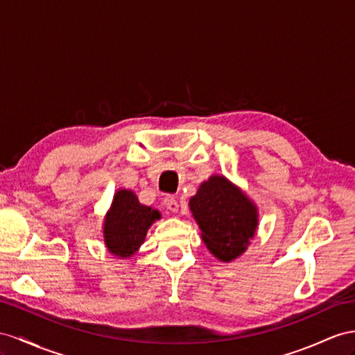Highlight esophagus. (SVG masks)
Wrapping results in <instances>:
<instances>
[{
	"instance_id": "34e87169",
	"label": "esophagus",
	"mask_w": 355,
	"mask_h": 355,
	"mask_svg": "<svg viewBox=\"0 0 355 355\" xmlns=\"http://www.w3.org/2000/svg\"><path fill=\"white\" fill-rule=\"evenodd\" d=\"M165 207L168 208V210H169L171 213H177L178 208H180V204H178V201H177V198L172 196V195L166 196V198H165Z\"/></svg>"
}]
</instances>
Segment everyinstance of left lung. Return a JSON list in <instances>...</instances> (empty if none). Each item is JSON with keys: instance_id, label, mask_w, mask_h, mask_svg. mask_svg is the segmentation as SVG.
I'll return each instance as SVG.
<instances>
[{"instance_id": "obj_1", "label": "left lung", "mask_w": 355, "mask_h": 355, "mask_svg": "<svg viewBox=\"0 0 355 355\" xmlns=\"http://www.w3.org/2000/svg\"><path fill=\"white\" fill-rule=\"evenodd\" d=\"M207 249L231 262L248 249L258 228V208L223 175H213L189 201Z\"/></svg>"}]
</instances>
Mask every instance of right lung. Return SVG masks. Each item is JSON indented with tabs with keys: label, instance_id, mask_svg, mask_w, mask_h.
Instances as JSON below:
<instances>
[{
	"label": "right lung",
	"instance_id": "right-lung-1",
	"mask_svg": "<svg viewBox=\"0 0 355 355\" xmlns=\"http://www.w3.org/2000/svg\"><path fill=\"white\" fill-rule=\"evenodd\" d=\"M160 217L159 210L141 204L132 190L120 189L105 216L103 239L107 250L118 258H130L141 248L150 226Z\"/></svg>",
	"mask_w": 355,
	"mask_h": 355
}]
</instances>
